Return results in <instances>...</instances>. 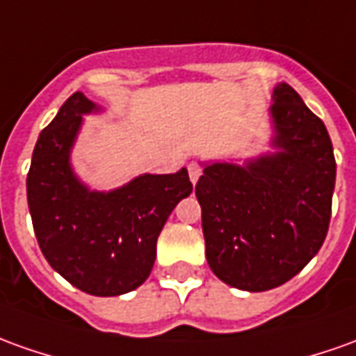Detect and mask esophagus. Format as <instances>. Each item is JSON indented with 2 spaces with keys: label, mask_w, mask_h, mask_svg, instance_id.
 <instances>
[{
  "label": "esophagus",
  "mask_w": 356,
  "mask_h": 356,
  "mask_svg": "<svg viewBox=\"0 0 356 356\" xmlns=\"http://www.w3.org/2000/svg\"><path fill=\"white\" fill-rule=\"evenodd\" d=\"M188 172H190V180H192V184H195L200 180V176H202V166L197 163H190L188 164Z\"/></svg>",
  "instance_id": "obj_1"
}]
</instances>
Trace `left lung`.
<instances>
[{
    "label": "left lung",
    "mask_w": 356,
    "mask_h": 356,
    "mask_svg": "<svg viewBox=\"0 0 356 356\" xmlns=\"http://www.w3.org/2000/svg\"><path fill=\"white\" fill-rule=\"evenodd\" d=\"M271 118L275 154L207 164L195 184L211 271L252 293L302 271L332 219L335 156L323 122L286 83L273 90Z\"/></svg>",
    "instance_id": "obj_1"
}]
</instances>
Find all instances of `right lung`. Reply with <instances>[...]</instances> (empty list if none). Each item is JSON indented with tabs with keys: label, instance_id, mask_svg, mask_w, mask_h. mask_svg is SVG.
Listing matches in <instances>:
<instances>
[{
	"label": "right lung",
	"instance_id": "1",
	"mask_svg": "<svg viewBox=\"0 0 356 356\" xmlns=\"http://www.w3.org/2000/svg\"><path fill=\"white\" fill-rule=\"evenodd\" d=\"M92 110L77 90L44 127L26 176V200L48 264L83 293L118 296L145 283L164 222L193 186L182 168L143 174L114 192L87 190L71 170L70 151L81 114Z\"/></svg>",
	"mask_w": 356,
	"mask_h": 356
}]
</instances>
